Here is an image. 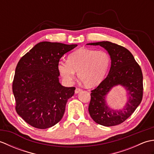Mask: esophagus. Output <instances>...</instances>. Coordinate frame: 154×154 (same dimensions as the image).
Listing matches in <instances>:
<instances>
[{"mask_svg":"<svg viewBox=\"0 0 154 154\" xmlns=\"http://www.w3.org/2000/svg\"><path fill=\"white\" fill-rule=\"evenodd\" d=\"M81 91V89H80V88H76V89H75V93L76 94L79 93Z\"/></svg>","mask_w":154,"mask_h":154,"instance_id":"esophagus-1","label":"esophagus"}]
</instances>
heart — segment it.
<instances>
[{
	"label": "heart",
	"mask_w": 154,
	"mask_h": 154,
	"mask_svg": "<svg viewBox=\"0 0 154 154\" xmlns=\"http://www.w3.org/2000/svg\"><path fill=\"white\" fill-rule=\"evenodd\" d=\"M110 61V55L105 50L82 48L69 54L67 61H59L57 69L66 83H71L77 72L78 77L85 85L93 87L103 80Z\"/></svg>",
	"instance_id": "obj_1"
}]
</instances>
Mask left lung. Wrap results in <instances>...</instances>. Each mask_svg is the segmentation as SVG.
Masks as SVG:
<instances>
[{"label":"left lung","instance_id":"1","mask_svg":"<svg viewBox=\"0 0 154 154\" xmlns=\"http://www.w3.org/2000/svg\"><path fill=\"white\" fill-rule=\"evenodd\" d=\"M87 45L104 48L111 59V66L107 77L96 89L91 91L89 106L90 116L100 125H118L132 115L142 100V69L130 51L121 45L108 41ZM117 85L125 88L129 95L126 105L119 111L111 109L106 101V94L112 87Z\"/></svg>","mask_w":154,"mask_h":154}]
</instances>
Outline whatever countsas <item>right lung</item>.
<instances>
[{
    "mask_svg": "<svg viewBox=\"0 0 154 154\" xmlns=\"http://www.w3.org/2000/svg\"><path fill=\"white\" fill-rule=\"evenodd\" d=\"M77 46L40 42L18 61L12 83L16 110L30 126L45 129L61 120L75 88L60 84L57 64L65 53Z\"/></svg>",
    "mask_w": 154,
    "mask_h": 154,
    "instance_id": "1",
    "label": "right lung"
}]
</instances>
